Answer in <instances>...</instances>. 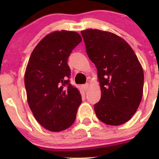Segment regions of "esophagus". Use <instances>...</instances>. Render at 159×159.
<instances>
[{"mask_svg":"<svg viewBox=\"0 0 159 159\" xmlns=\"http://www.w3.org/2000/svg\"><path fill=\"white\" fill-rule=\"evenodd\" d=\"M89 87H90V84L87 83V84H85L83 85V89L84 90V91H87V90H88Z\"/></svg>","mask_w":159,"mask_h":159,"instance_id":"1","label":"esophagus"}]
</instances>
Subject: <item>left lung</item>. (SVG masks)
I'll use <instances>...</instances> for the list:
<instances>
[{"instance_id":"1","label":"left lung","mask_w":159,"mask_h":159,"mask_svg":"<svg viewBox=\"0 0 159 159\" xmlns=\"http://www.w3.org/2000/svg\"><path fill=\"white\" fill-rule=\"evenodd\" d=\"M86 51L98 71L101 99L94 105L98 119L110 125L129 121L141 102L143 71L133 49L108 31L81 30Z\"/></svg>"}]
</instances>
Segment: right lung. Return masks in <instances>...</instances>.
Here are the masks:
<instances>
[{"label":"right lung","instance_id":"1","mask_svg":"<svg viewBox=\"0 0 159 159\" xmlns=\"http://www.w3.org/2000/svg\"><path fill=\"white\" fill-rule=\"evenodd\" d=\"M82 41L77 32L54 31L34 49L25 73L27 99L36 121L51 132L68 129L81 103L79 90L69 83L67 64L71 52Z\"/></svg>","mask_w":159,"mask_h":159}]
</instances>
